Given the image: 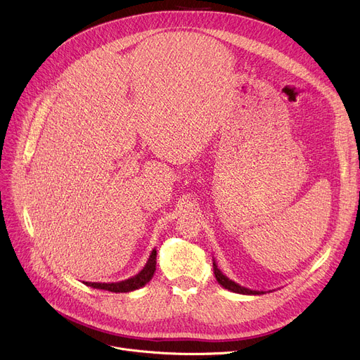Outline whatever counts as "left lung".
<instances>
[{
  "label": "left lung",
  "instance_id": "8db88e82",
  "mask_svg": "<svg viewBox=\"0 0 360 360\" xmlns=\"http://www.w3.org/2000/svg\"><path fill=\"white\" fill-rule=\"evenodd\" d=\"M213 270H214V276H216V280L219 281V285L224 289H228L231 292H235V293H240V295H264L262 290H251L248 288H243L240 285H238V283H235L233 280H231L228 276H224L219 267L216 261L213 259Z\"/></svg>",
  "mask_w": 360,
  "mask_h": 360
}]
</instances>
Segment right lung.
I'll use <instances>...</instances> for the list:
<instances>
[{"instance_id": "obj_1", "label": "right lung", "mask_w": 360, "mask_h": 360, "mask_svg": "<svg viewBox=\"0 0 360 360\" xmlns=\"http://www.w3.org/2000/svg\"><path fill=\"white\" fill-rule=\"evenodd\" d=\"M156 255H158L156 250L151 251L143 270L131 278L117 281V283H94V281H83V283L86 286H90L93 289H102V290L115 292V293H127V292L137 290V289L146 286L147 283L151 280V277H153V274L156 271Z\"/></svg>"}]
</instances>
